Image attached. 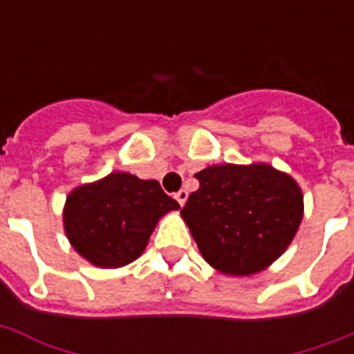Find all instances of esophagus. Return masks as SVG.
I'll list each match as a JSON object with an SVG mask.
<instances>
[{
  "label": "esophagus",
  "instance_id": "1",
  "mask_svg": "<svg viewBox=\"0 0 354 354\" xmlns=\"http://www.w3.org/2000/svg\"><path fill=\"white\" fill-rule=\"evenodd\" d=\"M187 196H189V193H187V191H185V189H180V191H178V193L174 194V198L178 200V204H180V205H183V204H185V202H187Z\"/></svg>",
  "mask_w": 354,
  "mask_h": 354
}]
</instances>
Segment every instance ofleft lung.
Segmentation results:
<instances>
[{"label":"left lung","mask_w":354,"mask_h":354,"mask_svg":"<svg viewBox=\"0 0 354 354\" xmlns=\"http://www.w3.org/2000/svg\"><path fill=\"white\" fill-rule=\"evenodd\" d=\"M182 218L202 257L226 275H252L283 255L303 218L301 189L266 163L211 165L194 174Z\"/></svg>","instance_id":"8db88e82"}]
</instances>
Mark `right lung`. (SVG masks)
I'll list each match as a JSON object with an SVG mask.
<instances>
[{"instance_id": "1", "label": "right lung", "mask_w": 354, "mask_h": 354, "mask_svg": "<svg viewBox=\"0 0 354 354\" xmlns=\"http://www.w3.org/2000/svg\"><path fill=\"white\" fill-rule=\"evenodd\" d=\"M178 207L156 180L112 172L69 193L64 230L86 261L101 268H119L143 253L158 221Z\"/></svg>"}]
</instances>
